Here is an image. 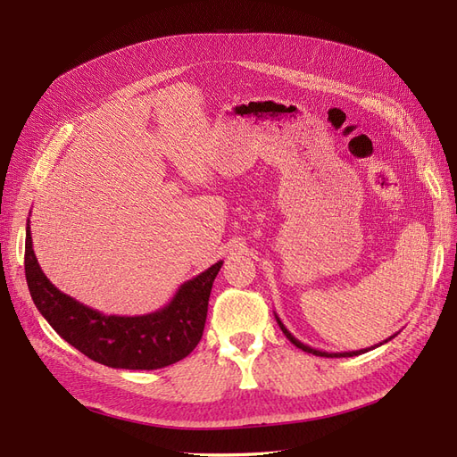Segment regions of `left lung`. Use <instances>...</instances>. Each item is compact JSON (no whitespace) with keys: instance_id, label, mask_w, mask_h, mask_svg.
Here are the masks:
<instances>
[{"instance_id":"obj_1","label":"left lung","mask_w":457,"mask_h":457,"mask_svg":"<svg viewBox=\"0 0 457 457\" xmlns=\"http://www.w3.org/2000/svg\"><path fill=\"white\" fill-rule=\"evenodd\" d=\"M274 318H276V322H278V326H280V329L284 331V336L292 341L297 349H301V351H305V353H311V354H316V356H326V358H343V356H358V354H362V353H368V351H371V349H376V347H379V345H383V343H386V341H391L395 336H391L389 339H385L383 343H379V345H373V347H368V349H361V351H347V353H328V351H320V349H312V347H309V345H305V343H301L292 331H289L286 326H284V322L280 320L278 318V314L274 312Z\"/></svg>"}]
</instances>
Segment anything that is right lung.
Returning <instances> with one entry per match:
<instances>
[{
    "mask_svg": "<svg viewBox=\"0 0 457 457\" xmlns=\"http://www.w3.org/2000/svg\"><path fill=\"white\" fill-rule=\"evenodd\" d=\"M217 261L187 280L168 305L141 316L103 314L62 294L41 270L26 223L24 272L34 305L57 334L91 361L108 368L158 370L183 361L202 339Z\"/></svg>",
    "mask_w": 457,
    "mask_h": 457,
    "instance_id": "obj_1",
    "label": "right lung"
}]
</instances>
